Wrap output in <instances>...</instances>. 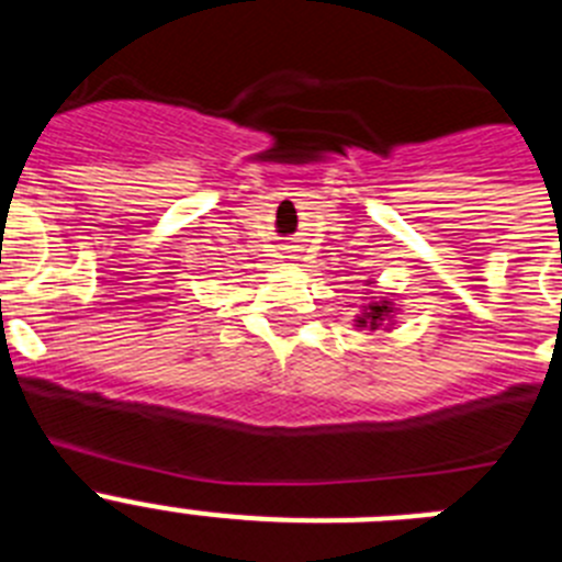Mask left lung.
Segmentation results:
<instances>
[{"label": "left lung", "instance_id": "8db88e82", "mask_svg": "<svg viewBox=\"0 0 562 562\" xmlns=\"http://www.w3.org/2000/svg\"><path fill=\"white\" fill-rule=\"evenodd\" d=\"M391 315H394V304L391 301H374L362 310V315L357 317V326L362 329H380L382 324H391Z\"/></svg>", "mask_w": 562, "mask_h": 562}]
</instances>
